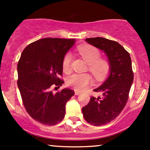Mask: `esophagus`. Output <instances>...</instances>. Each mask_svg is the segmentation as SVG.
Listing matches in <instances>:
<instances>
[{"instance_id": "1", "label": "esophagus", "mask_w": 150, "mask_h": 150, "mask_svg": "<svg viewBox=\"0 0 150 150\" xmlns=\"http://www.w3.org/2000/svg\"><path fill=\"white\" fill-rule=\"evenodd\" d=\"M80 94V91H77V90H75V95H79Z\"/></svg>"}]
</instances>
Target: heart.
<instances>
[{"mask_svg":"<svg viewBox=\"0 0 150 150\" xmlns=\"http://www.w3.org/2000/svg\"><path fill=\"white\" fill-rule=\"evenodd\" d=\"M79 53L85 61L88 63L89 70L97 80H101L106 76L109 70L108 61L100 58V52L92 46H82L79 49ZM71 55L67 53L63 60V69L68 73L70 70ZM92 82V77L89 74L75 73L67 78V85L77 90H83Z\"/></svg>","mask_w":150,"mask_h":150,"instance_id":"obj_1","label":"heart"}]
</instances>
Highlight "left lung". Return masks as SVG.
I'll return each mask as SVG.
<instances>
[{
  "label": "left lung",
  "instance_id": "1",
  "mask_svg": "<svg viewBox=\"0 0 150 150\" xmlns=\"http://www.w3.org/2000/svg\"><path fill=\"white\" fill-rule=\"evenodd\" d=\"M85 41L101 50L107 56L109 74L94 92L101 97H92L82 108L83 116L89 124L103 125L114 120L124 108L133 82L130 54L120 44L103 37L87 38Z\"/></svg>",
  "mask_w": 150,
  "mask_h": 150
}]
</instances>
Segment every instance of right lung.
I'll use <instances>...</instances> for the list:
<instances>
[{
    "label": "right lung",
    "instance_id": "add662e5",
    "mask_svg": "<svg viewBox=\"0 0 150 150\" xmlns=\"http://www.w3.org/2000/svg\"><path fill=\"white\" fill-rule=\"evenodd\" d=\"M75 39L44 38L24 49L18 63V86L26 111L33 119L53 125L64 118L65 104L75 94L63 89L53 94V87L64 83L63 60Z\"/></svg>",
    "mask_w": 150,
    "mask_h": 150
}]
</instances>
